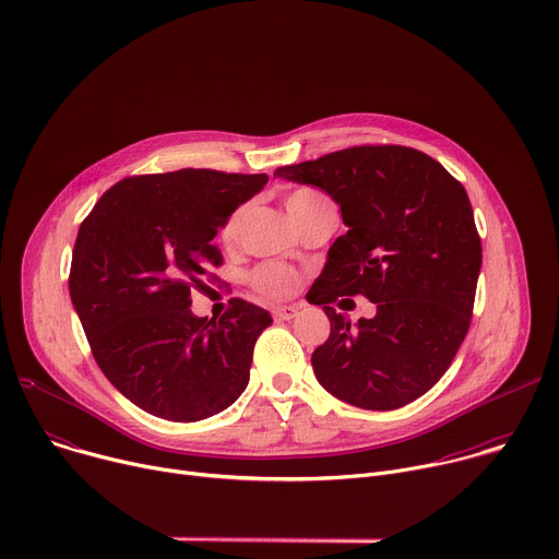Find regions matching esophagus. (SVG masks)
<instances>
[{"mask_svg":"<svg viewBox=\"0 0 559 559\" xmlns=\"http://www.w3.org/2000/svg\"><path fill=\"white\" fill-rule=\"evenodd\" d=\"M274 318H278V321H289V318H294L298 313V305H281V307H274Z\"/></svg>","mask_w":559,"mask_h":559,"instance_id":"1","label":"esophagus"}]
</instances>
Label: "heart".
<instances>
[{"mask_svg":"<svg viewBox=\"0 0 559 559\" xmlns=\"http://www.w3.org/2000/svg\"><path fill=\"white\" fill-rule=\"evenodd\" d=\"M285 207H287L289 218L296 225H302L305 221H309L318 214L334 210L332 201L325 194H321L318 190H311V188L292 190L285 197ZM246 210H248L246 205H238L225 218V223L221 227V238H223L225 246H234L238 241V234H241V225H243V218H246ZM296 283H298L296 272L292 267L283 265V263H263V265L254 267L252 274H250V285L267 298L289 296L296 289Z\"/></svg>","mask_w":559,"mask_h":559,"instance_id":"b5f03b06","label":"heart"}]
</instances>
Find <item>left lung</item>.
Listing matches in <instances>:
<instances>
[{
    "mask_svg": "<svg viewBox=\"0 0 559 559\" xmlns=\"http://www.w3.org/2000/svg\"><path fill=\"white\" fill-rule=\"evenodd\" d=\"M274 177L325 190L349 227L307 294L332 332L311 354L332 395L371 412L401 409L453 362L471 325L483 243L471 201L436 158L405 145H354ZM377 302L352 326L333 302Z\"/></svg>",
    "mask_w": 559,
    "mask_h": 559,
    "instance_id": "left-lung-1",
    "label": "left lung"
}]
</instances>
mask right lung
Listing matches in <instances>:
<instances>
[{
  "instance_id": "add662e5",
  "label": "right lung",
  "mask_w": 559,
  "mask_h": 559,
  "mask_svg": "<svg viewBox=\"0 0 559 559\" xmlns=\"http://www.w3.org/2000/svg\"><path fill=\"white\" fill-rule=\"evenodd\" d=\"M265 183L267 175L194 168L128 177L79 227L70 298L99 369L139 409L197 423L246 391L272 316L229 298L207 321L192 313L190 294L223 265L218 227Z\"/></svg>"
}]
</instances>
